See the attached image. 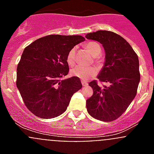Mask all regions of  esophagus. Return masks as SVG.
<instances>
[{"instance_id": "esophagus-1", "label": "esophagus", "mask_w": 154, "mask_h": 154, "mask_svg": "<svg viewBox=\"0 0 154 154\" xmlns=\"http://www.w3.org/2000/svg\"><path fill=\"white\" fill-rule=\"evenodd\" d=\"M82 85H83V86H87V85H88V83H87L85 81H82Z\"/></svg>"}]
</instances>
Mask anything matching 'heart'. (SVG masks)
<instances>
[{
    "label": "heart",
    "mask_w": 154,
    "mask_h": 154,
    "mask_svg": "<svg viewBox=\"0 0 154 154\" xmlns=\"http://www.w3.org/2000/svg\"><path fill=\"white\" fill-rule=\"evenodd\" d=\"M85 48L93 57L94 62L97 65L102 63V59L99 55L102 52V48L98 43L95 42H89L85 44ZM76 50L75 48H72L68 52L66 55V62L69 66H73L75 63ZM97 70L93 66L82 67V66H75L71 70V75L81 79L82 80H87L96 75Z\"/></svg>",
    "instance_id": "obj_1"
}]
</instances>
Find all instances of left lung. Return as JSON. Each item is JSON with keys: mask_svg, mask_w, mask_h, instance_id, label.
Instances as JSON below:
<instances>
[{"mask_svg": "<svg viewBox=\"0 0 154 154\" xmlns=\"http://www.w3.org/2000/svg\"><path fill=\"white\" fill-rule=\"evenodd\" d=\"M86 38L97 41L106 51V62L98 79L108 85L90 82L93 94L86 100L87 111L103 122L118 119L135 98L140 80L137 53L123 37L109 31L87 34Z\"/></svg>", "mask_w": 154, "mask_h": 154, "instance_id": "8db88e82", "label": "left lung"}]
</instances>
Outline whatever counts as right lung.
Instances as JSON below:
<instances>
[{
    "label": "right lung",
    "instance_id": "1",
    "mask_svg": "<svg viewBox=\"0 0 154 154\" xmlns=\"http://www.w3.org/2000/svg\"><path fill=\"white\" fill-rule=\"evenodd\" d=\"M81 35H50L24 48L17 68V85L24 105L39 118L51 119L65 112L81 89L79 78L62 79L69 72L66 55L83 42Z\"/></svg>",
    "mask_w": 154,
    "mask_h": 154
}]
</instances>
